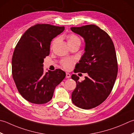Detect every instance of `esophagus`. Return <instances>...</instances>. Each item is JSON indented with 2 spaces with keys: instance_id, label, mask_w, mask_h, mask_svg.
I'll return each instance as SVG.
<instances>
[{
  "instance_id": "34e87169",
  "label": "esophagus",
  "mask_w": 134,
  "mask_h": 134,
  "mask_svg": "<svg viewBox=\"0 0 134 134\" xmlns=\"http://www.w3.org/2000/svg\"><path fill=\"white\" fill-rule=\"evenodd\" d=\"M65 77H66L67 78H69L71 77V74H69V73L68 72H66V76H65Z\"/></svg>"
}]
</instances>
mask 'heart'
Wrapping results in <instances>:
<instances>
[{
  "mask_svg": "<svg viewBox=\"0 0 134 134\" xmlns=\"http://www.w3.org/2000/svg\"><path fill=\"white\" fill-rule=\"evenodd\" d=\"M67 43L69 45L76 43H79L81 44V39L77 35L75 34H69L67 37ZM56 39H54L53 42V44L56 42ZM75 62L74 59H64L61 61V65L62 67L66 70H70L71 69L73 63Z\"/></svg>",
  "mask_w": 134,
  "mask_h": 134,
  "instance_id": "b5f03b06",
  "label": "heart"
}]
</instances>
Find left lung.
<instances>
[{
  "label": "left lung",
  "instance_id": "obj_1",
  "mask_svg": "<svg viewBox=\"0 0 134 134\" xmlns=\"http://www.w3.org/2000/svg\"><path fill=\"white\" fill-rule=\"evenodd\" d=\"M71 30L83 37L85 42V52L74 72L88 75L81 82L78 76L71 75L77 84L71 100L80 108L92 109L103 103L113 88L118 71L115 48L110 36L96 25L71 27Z\"/></svg>",
  "mask_w": 134,
  "mask_h": 134
}]
</instances>
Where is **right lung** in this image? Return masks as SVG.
Here are the masks:
<instances>
[{"instance_id": "add662e5", "label": "right lung", "mask_w": 134, "mask_h": 134, "mask_svg": "<svg viewBox=\"0 0 134 134\" xmlns=\"http://www.w3.org/2000/svg\"><path fill=\"white\" fill-rule=\"evenodd\" d=\"M64 30V27L37 24L25 31L15 46L12 62L13 78L20 95L31 103L49 102L56 86L65 77L60 69L45 73L43 68L52 40Z\"/></svg>"}]
</instances>
